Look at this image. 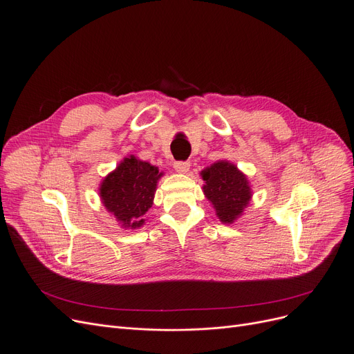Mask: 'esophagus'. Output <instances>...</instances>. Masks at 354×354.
I'll use <instances>...</instances> for the list:
<instances>
[{"instance_id":"esophagus-1","label":"esophagus","mask_w":354,"mask_h":354,"mask_svg":"<svg viewBox=\"0 0 354 354\" xmlns=\"http://www.w3.org/2000/svg\"><path fill=\"white\" fill-rule=\"evenodd\" d=\"M174 167H175V170H178L179 174H187L191 167V163L189 162H175Z\"/></svg>"}]
</instances>
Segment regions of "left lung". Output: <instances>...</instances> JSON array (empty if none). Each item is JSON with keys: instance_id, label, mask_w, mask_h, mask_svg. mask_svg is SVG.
<instances>
[{"instance_id": "obj_1", "label": "left lung", "mask_w": 354, "mask_h": 354, "mask_svg": "<svg viewBox=\"0 0 354 354\" xmlns=\"http://www.w3.org/2000/svg\"><path fill=\"white\" fill-rule=\"evenodd\" d=\"M204 185L203 192L212 203L221 223L232 225L250 205L252 188L250 179L229 160H218L200 172Z\"/></svg>"}]
</instances>
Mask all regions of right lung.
<instances>
[{"label": "right lung", "mask_w": 354, "mask_h": 354, "mask_svg": "<svg viewBox=\"0 0 354 354\" xmlns=\"http://www.w3.org/2000/svg\"><path fill=\"white\" fill-rule=\"evenodd\" d=\"M165 174L131 154L124 157L99 185L102 204L122 229H140L153 205L157 182Z\"/></svg>", "instance_id": "right-lung-1"}]
</instances>
